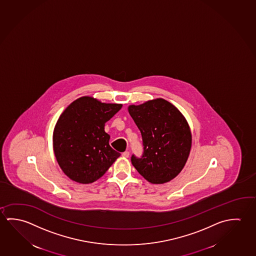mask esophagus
<instances>
[{
    "mask_svg": "<svg viewBox=\"0 0 256 256\" xmlns=\"http://www.w3.org/2000/svg\"><path fill=\"white\" fill-rule=\"evenodd\" d=\"M122 156L125 157V158H128V157H130V152L126 151L124 152H122Z\"/></svg>",
    "mask_w": 256,
    "mask_h": 256,
    "instance_id": "1",
    "label": "esophagus"
}]
</instances>
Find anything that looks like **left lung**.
Segmentation results:
<instances>
[{
	"mask_svg": "<svg viewBox=\"0 0 256 256\" xmlns=\"http://www.w3.org/2000/svg\"><path fill=\"white\" fill-rule=\"evenodd\" d=\"M128 112L142 140V155L131 156L133 166L152 184L172 180L184 168L191 149L192 136L184 116L164 99L130 105Z\"/></svg>",
	"mask_w": 256,
	"mask_h": 256,
	"instance_id": "obj_1",
	"label": "left lung"
}]
</instances>
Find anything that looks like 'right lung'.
Here are the masks:
<instances>
[{
	"label": "right lung",
	"instance_id": "1",
	"mask_svg": "<svg viewBox=\"0 0 256 256\" xmlns=\"http://www.w3.org/2000/svg\"><path fill=\"white\" fill-rule=\"evenodd\" d=\"M122 107L84 96L60 116L54 131V149L60 167L70 180L81 184L94 182L120 157L110 146L104 125Z\"/></svg>",
	"mask_w": 256,
	"mask_h": 256
}]
</instances>
